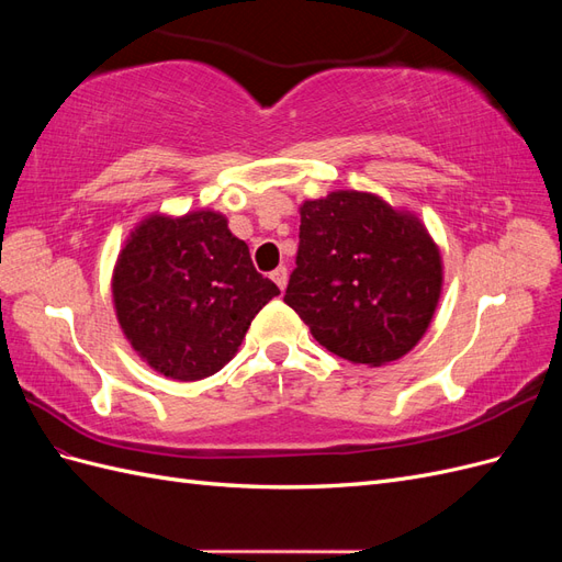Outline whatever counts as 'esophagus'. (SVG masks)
<instances>
[{"instance_id":"34e87169","label":"esophagus","mask_w":562,"mask_h":562,"mask_svg":"<svg viewBox=\"0 0 562 562\" xmlns=\"http://www.w3.org/2000/svg\"><path fill=\"white\" fill-rule=\"evenodd\" d=\"M271 281H274L281 291L285 288V283H288V269L285 267H279V269H274L271 271Z\"/></svg>"}]
</instances>
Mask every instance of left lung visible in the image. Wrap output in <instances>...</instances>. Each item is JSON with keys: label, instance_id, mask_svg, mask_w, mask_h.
Instances as JSON below:
<instances>
[{"label": "left lung", "instance_id": "left-lung-1", "mask_svg": "<svg viewBox=\"0 0 562 562\" xmlns=\"http://www.w3.org/2000/svg\"><path fill=\"white\" fill-rule=\"evenodd\" d=\"M440 281L438 248L417 217L366 192H333L300 209V246L283 302L318 345L378 368L419 342Z\"/></svg>", "mask_w": 562, "mask_h": 562}]
</instances>
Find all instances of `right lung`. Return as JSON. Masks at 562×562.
Segmentation results:
<instances>
[{
  "mask_svg": "<svg viewBox=\"0 0 562 562\" xmlns=\"http://www.w3.org/2000/svg\"><path fill=\"white\" fill-rule=\"evenodd\" d=\"M112 293L133 349L161 375L192 382L232 361L279 288L223 215L196 211L145 220L119 255Z\"/></svg>",
  "mask_w": 562,
  "mask_h": 562,
  "instance_id": "1",
  "label": "right lung"
}]
</instances>
